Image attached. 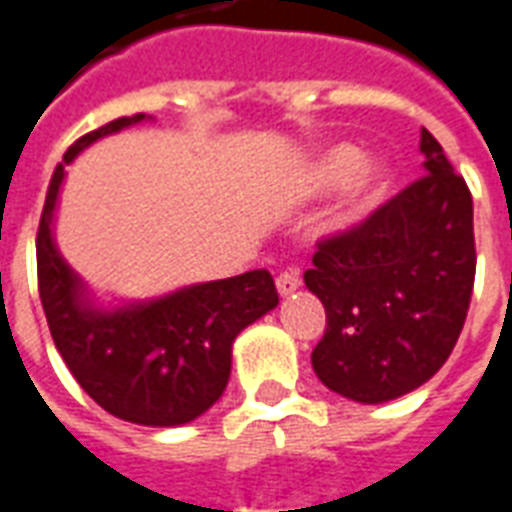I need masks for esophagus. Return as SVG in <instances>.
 Wrapping results in <instances>:
<instances>
[{
	"label": "esophagus",
	"instance_id": "1",
	"mask_svg": "<svg viewBox=\"0 0 512 512\" xmlns=\"http://www.w3.org/2000/svg\"><path fill=\"white\" fill-rule=\"evenodd\" d=\"M300 272L297 270H283L281 275H278V278H275V286H278V294H283V297H286V294H292V292H297V289H300Z\"/></svg>",
	"mask_w": 512,
	"mask_h": 512
}]
</instances>
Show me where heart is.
<instances>
[{
  "mask_svg": "<svg viewBox=\"0 0 512 512\" xmlns=\"http://www.w3.org/2000/svg\"><path fill=\"white\" fill-rule=\"evenodd\" d=\"M349 186V196L343 201L341 212L335 223L338 226H354L357 220H363L368 212L374 210L382 201L384 190L390 185V174L384 166L376 163H363V152L352 144H341L322 152L313 160L311 169L305 174V190L308 193H324V190Z\"/></svg>",
  "mask_w": 512,
  "mask_h": 512,
  "instance_id": "obj_1",
  "label": "heart"
}]
</instances>
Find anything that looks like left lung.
Wrapping results in <instances>:
<instances>
[{
    "label": "left lung",
    "mask_w": 512,
    "mask_h": 512,
    "mask_svg": "<svg viewBox=\"0 0 512 512\" xmlns=\"http://www.w3.org/2000/svg\"><path fill=\"white\" fill-rule=\"evenodd\" d=\"M420 152L423 177L357 226L316 242L305 270L327 313L313 371L360 404L428 382L453 352L472 300V193L425 128Z\"/></svg>",
    "instance_id": "8db88e82"
}]
</instances>
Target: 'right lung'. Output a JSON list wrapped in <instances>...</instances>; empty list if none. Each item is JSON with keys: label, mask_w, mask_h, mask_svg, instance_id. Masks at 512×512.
Here are the masks:
<instances>
[{"label": "right lung", "mask_w": 512, "mask_h": 512, "mask_svg": "<svg viewBox=\"0 0 512 512\" xmlns=\"http://www.w3.org/2000/svg\"><path fill=\"white\" fill-rule=\"evenodd\" d=\"M141 119L144 114L114 119L65 152L37 226V289L62 360L95 404L128 423L182 425L223 395L231 374V343L278 305V289L270 272L251 270L119 311L89 305L84 286L51 237L59 185L65 166L81 149Z\"/></svg>", "instance_id": "1"}]
</instances>
